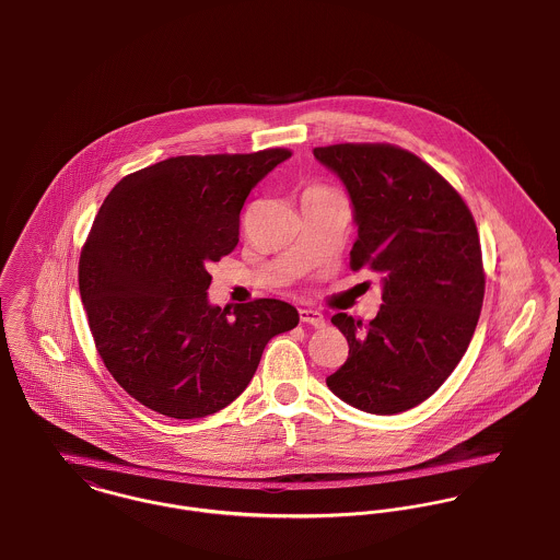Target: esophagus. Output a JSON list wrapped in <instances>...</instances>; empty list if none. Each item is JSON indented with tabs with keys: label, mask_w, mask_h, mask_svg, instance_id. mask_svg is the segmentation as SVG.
<instances>
[{
	"label": "esophagus",
	"mask_w": 560,
	"mask_h": 560,
	"mask_svg": "<svg viewBox=\"0 0 560 560\" xmlns=\"http://www.w3.org/2000/svg\"><path fill=\"white\" fill-rule=\"evenodd\" d=\"M301 322L313 326V328H324L326 326V317L315 308H301Z\"/></svg>",
	"instance_id": "1"
}]
</instances>
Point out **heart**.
I'll return each mask as SVG.
<instances>
[{
  "instance_id": "1",
  "label": "heart",
  "mask_w": 560,
  "mask_h": 560,
  "mask_svg": "<svg viewBox=\"0 0 560 560\" xmlns=\"http://www.w3.org/2000/svg\"><path fill=\"white\" fill-rule=\"evenodd\" d=\"M308 191H313V189H308Z\"/></svg>"
}]
</instances>
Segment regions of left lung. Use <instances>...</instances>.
I'll return each mask as SVG.
<instances>
[{
  "label": "left lung",
  "mask_w": 560,
  "mask_h": 560,
  "mask_svg": "<svg viewBox=\"0 0 560 560\" xmlns=\"http://www.w3.org/2000/svg\"><path fill=\"white\" fill-rule=\"evenodd\" d=\"M313 155L351 200L358 238L349 266L382 272L384 301L369 326L347 313L332 317L349 355L326 384L360 411H407L441 387L471 343L486 285L474 215L405 149L332 144Z\"/></svg>",
  "instance_id": "1"
}]
</instances>
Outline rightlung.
<instances>
[{"label":"right lung","instance_id":"right-lung-1","mask_svg":"<svg viewBox=\"0 0 560 560\" xmlns=\"http://www.w3.org/2000/svg\"><path fill=\"white\" fill-rule=\"evenodd\" d=\"M288 149L180 155L121 178L93 221L79 290L95 347L144 407L194 420L249 386L266 343L299 311L259 299L234 311L209 301V266L238 245L241 209Z\"/></svg>","mask_w":560,"mask_h":560}]
</instances>
